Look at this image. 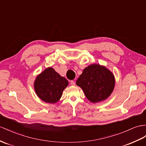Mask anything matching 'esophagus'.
Listing matches in <instances>:
<instances>
[{
	"mask_svg": "<svg viewBox=\"0 0 146 146\" xmlns=\"http://www.w3.org/2000/svg\"><path fill=\"white\" fill-rule=\"evenodd\" d=\"M71 84H72V86H74L76 84V83H75V81H71Z\"/></svg>",
	"mask_w": 146,
	"mask_h": 146,
	"instance_id": "esophagus-1",
	"label": "esophagus"
}]
</instances>
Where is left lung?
<instances>
[{"label":"left lung","mask_w":146,"mask_h":146,"mask_svg":"<svg viewBox=\"0 0 146 146\" xmlns=\"http://www.w3.org/2000/svg\"><path fill=\"white\" fill-rule=\"evenodd\" d=\"M76 83L89 100L96 103L110 96L115 86V78L106 67L93 64L84 69Z\"/></svg>","instance_id":"1"}]
</instances>
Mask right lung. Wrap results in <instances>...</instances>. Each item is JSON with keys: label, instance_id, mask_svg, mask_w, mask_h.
Instances as JSON below:
<instances>
[{"label": "right lung", "instance_id": "obj_1", "mask_svg": "<svg viewBox=\"0 0 146 146\" xmlns=\"http://www.w3.org/2000/svg\"><path fill=\"white\" fill-rule=\"evenodd\" d=\"M68 81L52 68H47L37 76L35 81L36 94L43 101L54 104L60 99Z\"/></svg>", "mask_w": 146, "mask_h": 146}]
</instances>
